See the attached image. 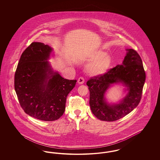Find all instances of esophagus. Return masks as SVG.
<instances>
[{"label":"esophagus","instance_id":"esophagus-1","mask_svg":"<svg viewBox=\"0 0 160 160\" xmlns=\"http://www.w3.org/2000/svg\"><path fill=\"white\" fill-rule=\"evenodd\" d=\"M77 82H78V83L80 84L83 83L84 82V79L83 77H79L78 80H77Z\"/></svg>","mask_w":160,"mask_h":160}]
</instances>
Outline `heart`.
<instances>
[{
    "instance_id": "b5f03b06",
    "label": "heart",
    "mask_w": 160,
    "mask_h": 160,
    "mask_svg": "<svg viewBox=\"0 0 160 160\" xmlns=\"http://www.w3.org/2000/svg\"><path fill=\"white\" fill-rule=\"evenodd\" d=\"M91 62L88 66V71L92 76H99L106 74L112 64L111 57L102 50L94 52L90 56Z\"/></svg>"
}]
</instances>
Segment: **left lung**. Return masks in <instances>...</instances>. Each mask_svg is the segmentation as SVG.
Segmentation results:
<instances>
[{"label":"left lung","instance_id":"left-lung-1","mask_svg":"<svg viewBox=\"0 0 160 160\" xmlns=\"http://www.w3.org/2000/svg\"><path fill=\"white\" fill-rule=\"evenodd\" d=\"M121 65L110 69L106 74L91 77L86 83L90 93L92 112L101 121L112 122L123 118L139 104L142 95L146 74L142 59L135 50L128 49ZM122 82L128 88V95L121 103L111 106L104 94L113 83Z\"/></svg>","mask_w":160,"mask_h":160}]
</instances>
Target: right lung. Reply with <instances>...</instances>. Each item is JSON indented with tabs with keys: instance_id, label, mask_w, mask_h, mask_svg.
I'll return each mask as SVG.
<instances>
[{
	"instance_id": "obj_1",
	"label": "right lung",
	"mask_w": 160,
	"mask_h": 160,
	"mask_svg": "<svg viewBox=\"0 0 160 160\" xmlns=\"http://www.w3.org/2000/svg\"><path fill=\"white\" fill-rule=\"evenodd\" d=\"M51 52L48 45L32 42L22 54L14 76L15 92L24 112L44 121L62 116L67 97L77 82L53 72L47 61Z\"/></svg>"
}]
</instances>
